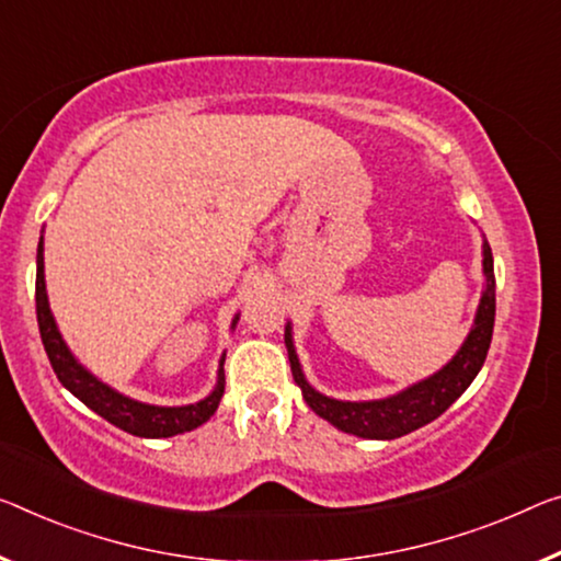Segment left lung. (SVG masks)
<instances>
[{"label": "left lung", "instance_id": "left-lung-1", "mask_svg": "<svg viewBox=\"0 0 561 561\" xmlns=\"http://www.w3.org/2000/svg\"><path fill=\"white\" fill-rule=\"evenodd\" d=\"M481 271H484V290H481L477 316H473L471 331L454 353L451 360L421 381L407 386L399 393L383 396L370 401H341L316 391L300 368L296 343H293V323H286V348L293 370V381L298 383L300 393L318 416L329 421L343 434L358 438H376V442H391V438L407 436L411 431L431 424L469 389L473 378L484 366L486 351L494 333L496 313V280H494V257L484 240L481 243Z\"/></svg>", "mask_w": 561, "mask_h": 561}]
</instances>
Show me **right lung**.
<instances>
[{
	"label": "right lung",
	"mask_w": 561,
	"mask_h": 561,
	"mask_svg": "<svg viewBox=\"0 0 561 561\" xmlns=\"http://www.w3.org/2000/svg\"><path fill=\"white\" fill-rule=\"evenodd\" d=\"M238 318L240 313H236V318H232L230 323L232 331H236ZM37 323H39L42 343H45L49 364L55 368L59 383H62L72 396H77L84 407L98 413V416L107 419L112 426L123 428L127 434L140 436V438L178 436V434H185V431L203 426L205 421L218 411L222 391H226V370H222L226 353L220 356L218 378H215L213 391L205 396V399L195 403H185V407H154V403L135 401L130 396L112 389V386H107L102 378L94 376L90 368H84L80 360H77L70 346L65 343L62 333H59L57 321L49 308L47 283H45V238H39V245H37Z\"/></svg>",
	"instance_id": "1"
}]
</instances>
